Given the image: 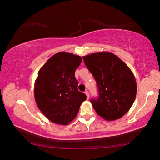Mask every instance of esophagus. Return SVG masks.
Instances as JSON below:
<instances>
[{
	"instance_id": "obj_1",
	"label": "esophagus",
	"mask_w": 160,
	"mask_h": 160,
	"mask_svg": "<svg viewBox=\"0 0 160 160\" xmlns=\"http://www.w3.org/2000/svg\"><path fill=\"white\" fill-rule=\"evenodd\" d=\"M85 94H86V96H87V98H88V99H89V92L88 91H85Z\"/></svg>"
}]
</instances>
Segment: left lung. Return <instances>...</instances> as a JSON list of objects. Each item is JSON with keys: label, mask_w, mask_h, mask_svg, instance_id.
<instances>
[{"label": "left lung", "mask_w": 160, "mask_h": 160, "mask_svg": "<svg viewBox=\"0 0 160 160\" xmlns=\"http://www.w3.org/2000/svg\"><path fill=\"white\" fill-rule=\"evenodd\" d=\"M82 59L97 83L98 97L91 99L95 111L108 121L121 118L136 98L137 86L132 71L111 52H96Z\"/></svg>", "instance_id": "left-lung-1"}]
</instances>
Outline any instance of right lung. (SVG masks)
<instances>
[{"label": "right lung", "mask_w": 160, "mask_h": 160, "mask_svg": "<svg viewBox=\"0 0 160 160\" xmlns=\"http://www.w3.org/2000/svg\"><path fill=\"white\" fill-rule=\"evenodd\" d=\"M82 57L60 52L40 69L35 81L34 97L39 110L52 122L66 125L74 120L87 97L78 89L75 72Z\"/></svg>", "instance_id": "right-lung-1"}]
</instances>
